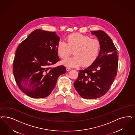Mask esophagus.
<instances>
[{"instance_id":"esophagus-1","label":"esophagus","mask_w":135,"mask_h":135,"mask_svg":"<svg viewBox=\"0 0 135 135\" xmlns=\"http://www.w3.org/2000/svg\"><path fill=\"white\" fill-rule=\"evenodd\" d=\"M71 70V68H70V67H66V70L67 71H69V70Z\"/></svg>"}]
</instances>
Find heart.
<instances>
[{
	"instance_id": "heart-1",
	"label": "heart",
	"mask_w": 135,
	"mask_h": 135,
	"mask_svg": "<svg viewBox=\"0 0 135 135\" xmlns=\"http://www.w3.org/2000/svg\"><path fill=\"white\" fill-rule=\"evenodd\" d=\"M67 43L60 41L57 46V53L63 59L68 57L71 50L74 49L73 55L70 58L62 61L63 64L77 67L83 65L88 66L96 60L100 51V44L97 39H91L88 36L79 33L71 34L66 38Z\"/></svg>"
}]
</instances>
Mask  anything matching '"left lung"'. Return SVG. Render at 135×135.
Returning a JSON list of instances; mask_svg holds the SVG:
<instances>
[{
  "mask_svg": "<svg viewBox=\"0 0 135 135\" xmlns=\"http://www.w3.org/2000/svg\"><path fill=\"white\" fill-rule=\"evenodd\" d=\"M91 32L100 42L99 55L88 68L79 70L74 83L80 96L87 99L100 98L107 93L117 75L118 63L116 48L111 38L102 30Z\"/></svg>",
  "mask_w": 135,
  "mask_h": 135,
  "instance_id": "1",
  "label": "left lung"
}]
</instances>
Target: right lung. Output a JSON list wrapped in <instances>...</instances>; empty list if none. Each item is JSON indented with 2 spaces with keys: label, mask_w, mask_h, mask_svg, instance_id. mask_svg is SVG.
Segmentation results:
<instances>
[{
  "label": "right lung",
  "mask_w": 135,
  "mask_h": 135,
  "mask_svg": "<svg viewBox=\"0 0 135 135\" xmlns=\"http://www.w3.org/2000/svg\"><path fill=\"white\" fill-rule=\"evenodd\" d=\"M54 32L36 29L19 45L13 62V75L19 89L29 97L45 98L52 92L64 66L51 67L59 61Z\"/></svg>",
  "instance_id": "1"
}]
</instances>
